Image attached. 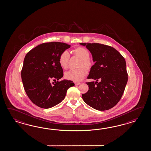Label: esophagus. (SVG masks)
Returning a JSON list of instances; mask_svg holds the SVG:
<instances>
[{
	"label": "esophagus",
	"instance_id": "obj_1",
	"mask_svg": "<svg viewBox=\"0 0 151 151\" xmlns=\"http://www.w3.org/2000/svg\"><path fill=\"white\" fill-rule=\"evenodd\" d=\"M80 84H81L80 82H75V85H76V86L80 85Z\"/></svg>",
	"mask_w": 151,
	"mask_h": 151
}]
</instances>
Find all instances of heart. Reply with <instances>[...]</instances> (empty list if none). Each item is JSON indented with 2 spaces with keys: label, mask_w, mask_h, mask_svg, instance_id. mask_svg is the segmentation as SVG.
<instances>
[{
  "label": "heart",
  "mask_w": 151,
  "mask_h": 151,
  "mask_svg": "<svg viewBox=\"0 0 151 151\" xmlns=\"http://www.w3.org/2000/svg\"><path fill=\"white\" fill-rule=\"evenodd\" d=\"M75 55L80 58L81 62L79 64V67L76 69H71L65 73V77L66 79L75 82L81 81L85 77L87 69H91L93 66L92 61L89 59L90 53L84 47H78L75 48L73 51ZM70 60L69 52L65 50L63 51L59 55V63L60 66L64 69H66L69 66ZM85 67H84V66Z\"/></svg>",
  "instance_id": "heart-1"
}]
</instances>
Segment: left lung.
<instances>
[{
	"label": "left lung",
	"mask_w": 151,
	"mask_h": 151,
	"mask_svg": "<svg viewBox=\"0 0 151 151\" xmlns=\"http://www.w3.org/2000/svg\"><path fill=\"white\" fill-rule=\"evenodd\" d=\"M91 52L96 62L87 82L88 92L82 95L85 103L99 111L108 110L117 104L124 91L128 79L124 58L115 48L99 43H80Z\"/></svg>",
	"instance_id": "obj_1"
}]
</instances>
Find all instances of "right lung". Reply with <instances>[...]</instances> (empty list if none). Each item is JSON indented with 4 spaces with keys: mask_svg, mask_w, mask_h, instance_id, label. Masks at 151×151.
<instances>
[{
    "mask_svg": "<svg viewBox=\"0 0 151 151\" xmlns=\"http://www.w3.org/2000/svg\"><path fill=\"white\" fill-rule=\"evenodd\" d=\"M70 45L60 42H48L37 46L28 52L24 59L21 78L27 95L37 106L49 109L64 100L67 90L75 84L64 80L59 57Z\"/></svg>",
    "mask_w": 151,
    "mask_h": 151,
    "instance_id": "1",
    "label": "right lung"
}]
</instances>
